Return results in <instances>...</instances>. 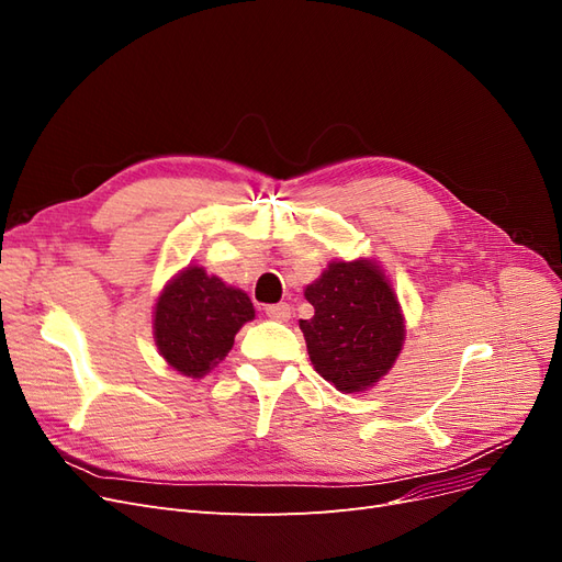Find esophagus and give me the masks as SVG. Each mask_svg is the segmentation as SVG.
Segmentation results:
<instances>
[{"mask_svg":"<svg viewBox=\"0 0 562 562\" xmlns=\"http://www.w3.org/2000/svg\"><path fill=\"white\" fill-rule=\"evenodd\" d=\"M267 316L274 318V321H288L293 314V307L288 302H279V304H269V307H265Z\"/></svg>","mask_w":562,"mask_h":562,"instance_id":"34e87169","label":"esophagus"}]
</instances>
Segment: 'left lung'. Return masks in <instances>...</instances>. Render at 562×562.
Instances as JSON below:
<instances>
[{
    "label": "left lung",
    "instance_id": "1",
    "mask_svg": "<svg viewBox=\"0 0 562 562\" xmlns=\"http://www.w3.org/2000/svg\"><path fill=\"white\" fill-rule=\"evenodd\" d=\"M304 297L314 316L300 321V328L323 380L351 394L386 375L405 330L396 295L378 265L333 262Z\"/></svg>",
    "mask_w": 562,
    "mask_h": 562
}]
</instances>
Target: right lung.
<instances>
[{"label":"right lung","mask_w":562,"mask_h":562,"mask_svg":"<svg viewBox=\"0 0 562 562\" xmlns=\"http://www.w3.org/2000/svg\"><path fill=\"white\" fill-rule=\"evenodd\" d=\"M255 316L244 291L187 267L164 288L155 312V337L168 366L187 378H201L223 361L234 335Z\"/></svg>","instance_id":"add662e5"}]
</instances>
